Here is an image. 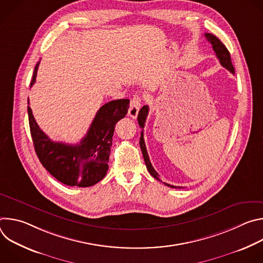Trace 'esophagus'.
Masks as SVG:
<instances>
[{
	"label": "esophagus",
	"mask_w": 263,
	"mask_h": 263,
	"mask_svg": "<svg viewBox=\"0 0 263 263\" xmlns=\"http://www.w3.org/2000/svg\"><path fill=\"white\" fill-rule=\"evenodd\" d=\"M141 107V97L140 96H134L130 103V108L128 111L129 117L132 119H136L138 116V111Z\"/></svg>",
	"instance_id": "34e87169"
}]
</instances>
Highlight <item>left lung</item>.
<instances>
[{"instance_id": "obj_1", "label": "left lung", "mask_w": 263, "mask_h": 263, "mask_svg": "<svg viewBox=\"0 0 263 263\" xmlns=\"http://www.w3.org/2000/svg\"><path fill=\"white\" fill-rule=\"evenodd\" d=\"M205 37L207 39V41L211 44L212 46V49L216 55V57L218 58L220 64L224 67L227 68L229 71H231L232 73H234V66L232 64V61H231V57H230V53L228 51V49L224 47V45L217 39V37L213 34H210V33H205ZM147 114H148V107L145 105L143 106L139 112H138V117H137V120H138V124L140 126L141 129H143L144 127V123H145V120H146V117H147ZM139 144H140V148H141V152H142V155H143V159H144V162H145V165H146V168L148 171V173L151 174L155 179L161 181L158 177V174L157 172L154 170L151 161H149V158H148V155H147V152H146V147H145V143H144V139H143V131H141V134H140V139H139ZM164 183V182H163ZM166 186L168 187H172V189H181V187H177V186H174V185H171V184H167V183H164Z\"/></svg>"}]
</instances>
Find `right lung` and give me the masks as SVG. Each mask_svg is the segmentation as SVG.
Instances as JSON below:
<instances>
[{
	"mask_svg": "<svg viewBox=\"0 0 263 263\" xmlns=\"http://www.w3.org/2000/svg\"><path fill=\"white\" fill-rule=\"evenodd\" d=\"M39 65L40 62H37L31 86L35 83ZM129 103L128 99H121L103 105L97 112L87 134L77 144L51 140L36 124L32 110L28 106L34 148L44 167L54 178L68 186L88 187L100 182L108 171L116 124L126 117Z\"/></svg>",
	"mask_w": 263,
	"mask_h": 263,
	"instance_id": "obj_1",
	"label": "right lung"
}]
</instances>
